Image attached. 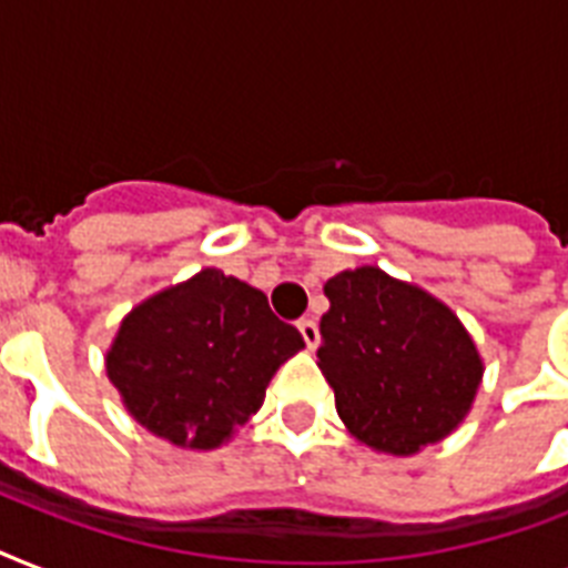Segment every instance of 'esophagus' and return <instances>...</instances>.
Segmentation results:
<instances>
[{
	"label": "esophagus",
	"mask_w": 568,
	"mask_h": 568,
	"mask_svg": "<svg viewBox=\"0 0 568 568\" xmlns=\"http://www.w3.org/2000/svg\"><path fill=\"white\" fill-rule=\"evenodd\" d=\"M297 329H301L303 342H306V347H310V351H315V347L321 345L318 321H315V318H301V321H297Z\"/></svg>",
	"instance_id": "esophagus-1"
}]
</instances>
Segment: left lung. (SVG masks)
<instances>
[{"label": "left lung", "instance_id": "left-lung-1", "mask_svg": "<svg viewBox=\"0 0 568 568\" xmlns=\"http://www.w3.org/2000/svg\"><path fill=\"white\" fill-rule=\"evenodd\" d=\"M324 294L318 368L347 430L395 457L448 436L484 374L457 315L379 267L333 276Z\"/></svg>", "mask_w": 568, "mask_h": 568}]
</instances>
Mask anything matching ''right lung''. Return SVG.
<instances>
[{"label": "right lung", "instance_id": "add662e5", "mask_svg": "<svg viewBox=\"0 0 568 568\" xmlns=\"http://www.w3.org/2000/svg\"><path fill=\"white\" fill-rule=\"evenodd\" d=\"M301 347L297 327L276 318L265 294L205 267L132 310L105 368L146 430L173 445L217 448Z\"/></svg>", "mask_w": 568, "mask_h": 568}]
</instances>
